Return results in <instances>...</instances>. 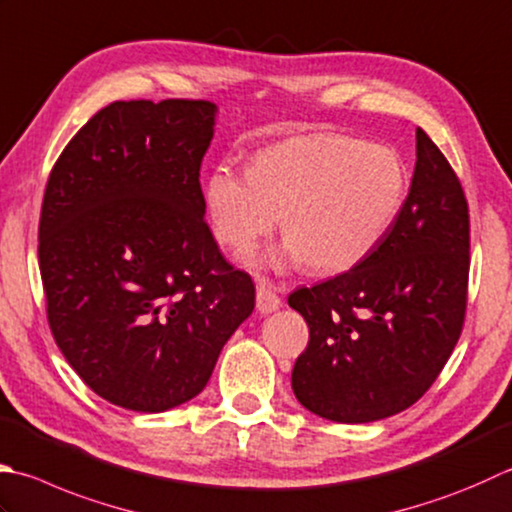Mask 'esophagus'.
<instances>
[{"instance_id":"1","label":"esophagus","mask_w":512,"mask_h":512,"mask_svg":"<svg viewBox=\"0 0 512 512\" xmlns=\"http://www.w3.org/2000/svg\"><path fill=\"white\" fill-rule=\"evenodd\" d=\"M282 306V299H279L275 286L268 282L266 277L257 279V310L262 315L275 313V310Z\"/></svg>"}]
</instances>
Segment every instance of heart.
Wrapping results in <instances>:
<instances>
[{
	"label": "heart",
	"mask_w": 512,
	"mask_h": 512,
	"mask_svg": "<svg viewBox=\"0 0 512 512\" xmlns=\"http://www.w3.org/2000/svg\"><path fill=\"white\" fill-rule=\"evenodd\" d=\"M408 173L393 148L348 135H304L259 150L255 166L224 162L206 182L213 233L235 255L288 235L275 268L342 273L373 253L402 210Z\"/></svg>",
	"instance_id": "b5f03b06"
}]
</instances>
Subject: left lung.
<instances>
[{"label":"left lung","mask_w":512,"mask_h":512,"mask_svg":"<svg viewBox=\"0 0 512 512\" xmlns=\"http://www.w3.org/2000/svg\"><path fill=\"white\" fill-rule=\"evenodd\" d=\"M470 219L442 150L417 128L406 202L386 237L346 273L290 293L308 324L293 368L299 404L366 424L413 406L442 373L468 302Z\"/></svg>","instance_id":"left-lung-1"}]
</instances>
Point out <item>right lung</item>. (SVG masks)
I'll return each instance as SVG.
<instances>
[{"label":"right lung","mask_w":512,"mask_h":512,"mask_svg":"<svg viewBox=\"0 0 512 512\" xmlns=\"http://www.w3.org/2000/svg\"><path fill=\"white\" fill-rule=\"evenodd\" d=\"M215 113L204 99L108 104L44 190L48 326L90 390L137 413L202 393L255 308L253 279L226 262L204 219L199 168Z\"/></svg>","instance_id":"1"}]
</instances>
